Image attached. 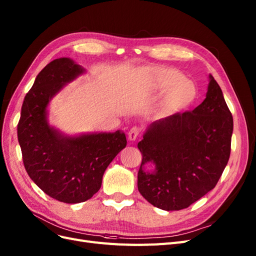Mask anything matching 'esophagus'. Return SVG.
<instances>
[{"mask_svg":"<svg viewBox=\"0 0 256 256\" xmlns=\"http://www.w3.org/2000/svg\"><path fill=\"white\" fill-rule=\"evenodd\" d=\"M140 130L138 127H132L129 131V134H128L129 140H136V138L140 136Z\"/></svg>","mask_w":256,"mask_h":256,"instance_id":"esophagus-1","label":"esophagus"}]
</instances>
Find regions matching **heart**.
<instances>
[{
  "instance_id": "heart-1",
  "label": "heart",
  "mask_w": 256,
  "mask_h": 256,
  "mask_svg": "<svg viewBox=\"0 0 256 256\" xmlns=\"http://www.w3.org/2000/svg\"><path fill=\"white\" fill-rule=\"evenodd\" d=\"M152 82L156 91H168L158 107L161 116H170L188 108L196 98L194 84L184 80L183 75L172 68H158L154 73Z\"/></svg>"
}]
</instances>
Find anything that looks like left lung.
I'll list each match as a JSON object with an SVG mask.
<instances>
[{"label":"left lung","instance_id":"obj_1","mask_svg":"<svg viewBox=\"0 0 256 256\" xmlns=\"http://www.w3.org/2000/svg\"><path fill=\"white\" fill-rule=\"evenodd\" d=\"M233 116L224 94L210 75L206 98L192 111L154 122L138 142L142 164L138 192L149 204L179 210L212 190L231 152ZM155 165L152 172L145 164Z\"/></svg>","mask_w":256,"mask_h":256}]
</instances>
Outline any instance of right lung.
<instances>
[{"instance_id": "1", "label": "right lung", "mask_w": 256, "mask_h": 256, "mask_svg": "<svg viewBox=\"0 0 256 256\" xmlns=\"http://www.w3.org/2000/svg\"><path fill=\"white\" fill-rule=\"evenodd\" d=\"M84 72L70 58L52 60L26 94L18 124L26 172L46 195L64 204H79L98 192L106 168L127 145L120 130L68 136L48 125L52 98Z\"/></svg>"}]
</instances>
